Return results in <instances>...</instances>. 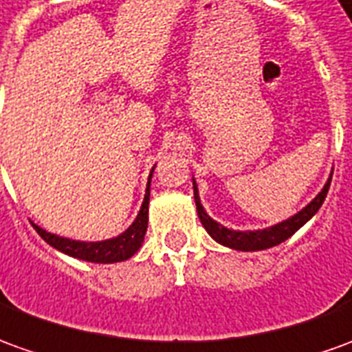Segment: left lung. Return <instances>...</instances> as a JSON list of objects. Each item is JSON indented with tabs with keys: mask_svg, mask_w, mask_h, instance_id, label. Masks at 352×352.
Instances as JSON below:
<instances>
[{
	"mask_svg": "<svg viewBox=\"0 0 352 352\" xmlns=\"http://www.w3.org/2000/svg\"><path fill=\"white\" fill-rule=\"evenodd\" d=\"M331 174H329L326 186L322 188V191H320L314 199L310 201L307 207L301 208L292 218L283 220L280 224H274L270 228H264V230H245V232H239V230H230V228L218 224L217 220H212V218L208 217L207 212H205V208H203V205H201L199 190H197L195 180H193V197H195V205H197V214H199L201 224L205 226L207 234L214 241H218L220 245L230 247V249H236V251H263V249H270V247L280 245L282 241L289 239L299 228L305 226L310 218L318 212V208L322 207V203H324L326 195H328L329 184H331Z\"/></svg>",
	"mask_w": 352,
	"mask_h": 352,
	"instance_id": "obj_1",
	"label": "left lung"
}]
</instances>
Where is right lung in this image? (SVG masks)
<instances>
[{
  "label": "right lung",
  "mask_w": 352,
  "mask_h": 352,
  "mask_svg": "<svg viewBox=\"0 0 352 352\" xmlns=\"http://www.w3.org/2000/svg\"><path fill=\"white\" fill-rule=\"evenodd\" d=\"M151 176L149 174L147 180V190H145L144 203L138 212V217L132 222V226L124 230L120 236L111 237V239H103V241H78V239H69V237L55 236L45 232L43 228L36 226L32 222L34 230L42 236L45 243L55 247L60 253L80 258V261H88V263H99V264H111V263H122L126 258L134 256L140 247L144 243L145 232H147V212H149V188H151Z\"/></svg>",
  "instance_id": "right-lung-1"
}]
</instances>
